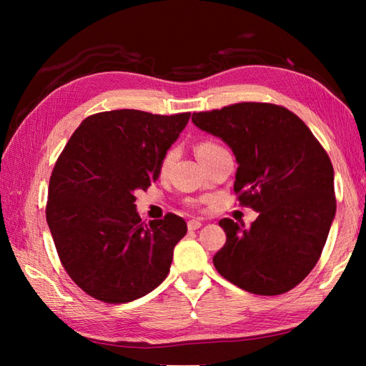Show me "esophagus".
<instances>
[{
  "mask_svg": "<svg viewBox=\"0 0 366 366\" xmlns=\"http://www.w3.org/2000/svg\"><path fill=\"white\" fill-rule=\"evenodd\" d=\"M201 223L199 220H197V219H192V220H189V223H187V227H189V229L190 231H195V229H198V228H201Z\"/></svg>",
  "mask_w": 366,
  "mask_h": 366,
  "instance_id": "esophagus-1",
  "label": "esophagus"
}]
</instances>
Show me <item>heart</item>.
<instances>
[{"mask_svg": "<svg viewBox=\"0 0 366 366\" xmlns=\"http://www.w3.org/2000/svg\"><path fill=\"white\" fill-rule=\"evenodd\" d=\"M217 146H219V144H215V143H212V142H201V143L197 146V154L206 152V151L212 149V147H217ZM171 157H173V151H168V152L165 154V157H163L162 165L167 167L168 163H169V160H171Z\"/></svg>", "mask_w": 366, "mask_h": 366, "instance_id": "heart-1", "label": "heart"}]
</instances>
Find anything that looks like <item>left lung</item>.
Segmentation results:
<instances>
[{
  "label": "left lung",
  "mask_w": 366,
  "mask_h": 366,
  "mask_svg": "<svg viewBox=\"0 0 366 366\" xmlns=\"http://www.w3.org/2000/svg\"><path fill=\"white\" fill-rule=\"evenodd\" d=\"M201 130L220 137L239 163V204L259 212L250 228L222 219L219 274L240 290L278 295L297 286L316 262L337 211L333 167L297 114L266 102L193 113Z\"/></svg>",
  "instance_id": "left-lung-1"
}]
</instances>
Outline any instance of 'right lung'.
I'll return each instance as SVG.
<instances>
[{"label": "right lung", "mask_w": 366, "mask_h": 366, "mask_svg": "<svg viewBox=\"0 0 366 366\" xmlns=\"http://www.w3.org/2000/svg\"><path fill=\"white\" fill-rule=\"evenodd\" d=\"M189 118L190 113H96L59 154L45 217L61 264L91 297L132 302L167 278L187 223L171 212L142 222L135 190L157 181L163 157Z\"/></svg>", "instance_id": "right-lung-1"}]
</instances>
